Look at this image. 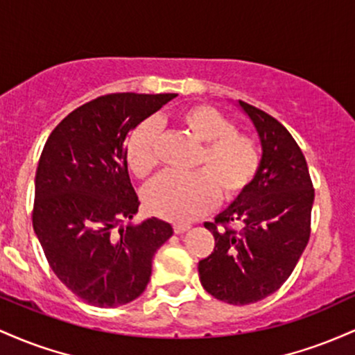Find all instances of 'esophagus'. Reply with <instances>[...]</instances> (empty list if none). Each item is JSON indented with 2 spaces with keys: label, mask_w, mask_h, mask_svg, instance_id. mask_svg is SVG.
I'll list each match as a JSON object with an SVG mask.
<instances>
[{
  "label": "esophagus",
  "mask_w": 355,
  "mask_h": 355,
  "mask_svg": "<svg viewBox=\"0 0 355 355\" xmlns=\"http://www.w3.org/2000/svg\"><path fill=\"white\" fill-rule=\"evenodd\" d=\"M189 230V225H174V233L182 234Z\"/></svg>",
  "instance_id": "esophagus-1"
}]
</instances>
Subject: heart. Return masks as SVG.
Masks as SVG:
<instances>
[{
  "label": "heart",
  "mask_w": 355,
  "mask_h": 355,
  "mask_svg": "<svg viewBox=\"0 0 355 355\" xmlns=\"http://www.w3.org/2000/svg\"><path fill=\"white\" fill-rule=\"evenodd\" d=\"M179 124L199 142L196 159L201 171L189 174L162 173L144 191V206L162 220L186 223L223 201L238 198L253 181L260 164L258 147L250 135L236 132L233 122L209 105H193L178 115ZM157 125L142 122L125 144V161L134 176L144 179L156 169Z\"/></svg>",
  "instance_id": "1"
}]
</instances>
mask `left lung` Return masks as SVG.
Returning <instances> with one entry per match:
<instances>
[{"mask_svg":"<svg viewBox=\"0 0 355 355\" xmlns=\"http://www.w3.org/2000/svg\"><path fill=\"white\" fill-rule=\"evenodd\" d=\"M257 129L261 159L253 181L214 223V250L199 261L201 285L218 300L248 305L272 295L295 268L310 238L312 181L300 147L277 119L238 102ZM240 222L242 230L227 228Z\"/></svg>","mask_w":355,"mask_h":355,"instance_id":"obj_1","label":"left lung"}]
</instances>
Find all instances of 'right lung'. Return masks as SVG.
Wrapping results in <instances>:
<instances>
[{"instance_id":"obj_1","label":"right lung","mask_w":355,"mask_h":355,"mask_svg":"<svg viewBox=\"0 0 355 355\" xmlns=\"http://www.w3.org/2000/svg\"><path fill=\"white\" fill-rule=\"evenodd\" d=\"M176 94H110L83 103L55 127L35 176L33 230L71 292L95 306H119L146 290L153 257L173 236L169 223L132 220L125 139Z\"/></svg>"}]
</instances>
